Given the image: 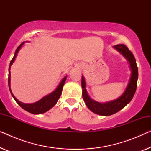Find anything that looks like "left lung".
<instances>
[{
  "mask_svg": "<svg viewBox=\"0 0 151 151\" xmlns=\"http://www.w3.org/2000/svg\"><path fill=\"white\" fill-rule=\"evenodd\" d=\"M113 48L119 51L126 59L129 61L131 70V75L127 87L120 97L110 102L100 103L96 102L91 99L88 96L86 89V82L84 76L82 77V98L85 104L90 111L96 114L100 115H109L116 113L122 109L124 107L131 102L132 98L135 95L137 88V82L138 79V69L135 57L131 51L124 45L120 44L115 45Z\"/></svg>",
  "mask_w": 151,
  "mask_h": 151,
  "instance_id": "1",
  "label": "left lung"
}]
</instances>
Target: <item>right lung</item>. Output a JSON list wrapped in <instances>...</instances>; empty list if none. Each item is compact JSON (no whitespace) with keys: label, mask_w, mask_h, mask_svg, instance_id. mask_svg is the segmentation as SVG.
I'll list each match as a JSON object with an SVG mask.
<instances>
[{"label":"right lung","mask_w":151,"mask_h":151,"mask_svg":"<svg viewBox=\"0 0 151 151\" xmlns=\"http://www.w3.org/2000/svg\"><path fill=\"white\" fill-rule=\"evenodd\" d=\"M24 42L21 43V44L18 47V48L16 49L15 53H14V58H12L11 62H10L9 70H10V67H11L14 60H15L16 57L18 54V51H19L20 49H21V47L22 45H24ZM10 76H11V74H10V71H9L8 84H9V91L10 92H11L12 97H13L16 102L19 104V106L20 107H22V109H24V110L27 111H28V112L33 113V114H42V113H44L45 112H47V111H48L49 109H51L53 106H55V104H56L58 100V99L61 96L63 86L64 84H65L66 79H67V76H66L65 77L61 80L60 83L59 85L57 86V88H55V91H53L52 93H51L50 94L43 97L42 99H40V100H38V102L32 103V104H25V103H22L21 102H20V101L18 100V99L14 96V94L12 93L11 88H10V79H11Z\"/></svg>","instance_id":"right-lung-1"}]
</instances>
